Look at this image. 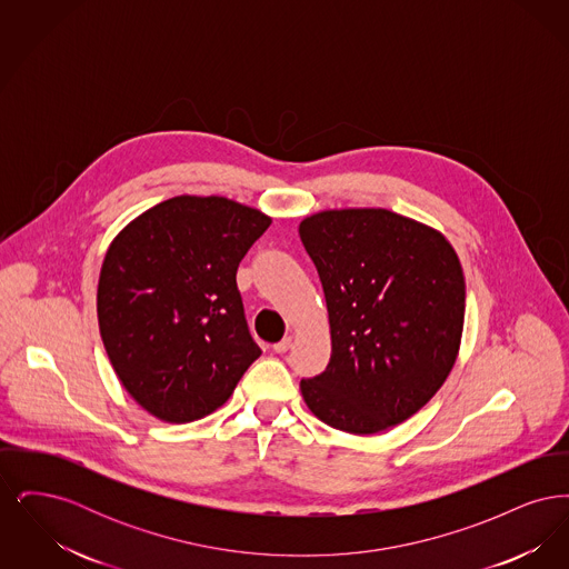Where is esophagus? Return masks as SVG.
Here are the masks:
<instances>
[{
  "label": "esophagus",
  "mask_w": 569,
  "mask_h": 569,
  "mask_svg": "<svg viewBox=\"0 0 569 569\" xmlns=\"http://www.w3.org/2000/svg\"><path fill=\"white\" fill-rule=\"evenodd\" d=\"M290 346H292V337H283L279 343H274V346H272V352L286 353L290 350Z\"/></svg>",
  "instance_id": "esophagus-1"
}]
</instances>
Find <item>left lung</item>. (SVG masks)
Wrapping results in <instances>:
<instances>
[{"instance_id": "left-lung-1", "label": "left lung", "mask_w": 569, "mask_h": 569, "mask_svg": "<svg viewBox=\"0 0 569 569\" xmlns=\"http://www.w3.org/2000/svg\"><path fill=\"white\" fill-rule=\"evenodd\" d=\"M325 290L332 353L300 379L332 429L379 433L433 399L459 353L465 279L439 232L386 209L307 217L298 228Z\"/></svg>"}]
</instances>
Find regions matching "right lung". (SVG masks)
I'll list each match as a JSON object with an SVG mask.
<instances>
[{
	"mask_svg": "<svg viewBox=\"0 0 569 569\" xmlns=\"http://www.w3.org/2000/svg\"><path fill=\"white\" fill-rule=\"evenodd\" d=\"M271 217L219 196L163 200L112 241L98 320L114 373L138 406L191 422L223 406L260 356L239 264Z\"/></svg>",
	"mask_w": 569,
	"mask_h": 569,
	"instance_id": "obj_1",
	"label": "right lung"
}]
</instances>
